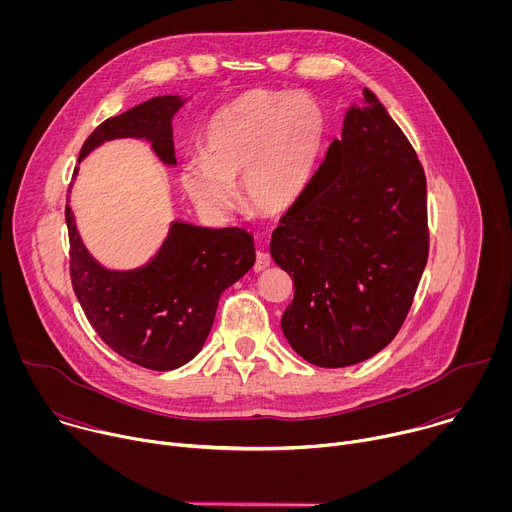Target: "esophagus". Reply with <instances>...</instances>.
<instances>
[{"instance_id": "esophagus-1", "label": "esophagus", "mask_w": 512, "mask_h": 512, "mask_svg": "<svg viewBox=\"0 0 512 512\" xmlns=\"http://www.w3.org/2000/svg\"><path fill=\"white\" fill-rule=\"evenodd\" d=\"M271 265V257L267 251H257L255 257V271H265Z\"/></svg>"}]
</instances>
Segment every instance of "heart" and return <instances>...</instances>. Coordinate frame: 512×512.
Segmentation results:
<instances>
[{"mask_svg": "<svg viewBox=\"0 0 512 512\" xmlns=\"http://www.w3.org/2000/svg\"><path fill=\"white\" fill-rule=\"evenodd\" d=\"M326 139V115L304 93L247 91L206 123L202 156L180 168L186 196L206 214L223 216L239 200L267 214L294 206L306 190Z\"/></svg>", "mask_w": 512, "mask_h": 512, "instance_id": "b5f03b06", "label": "heart"}]
</instances>
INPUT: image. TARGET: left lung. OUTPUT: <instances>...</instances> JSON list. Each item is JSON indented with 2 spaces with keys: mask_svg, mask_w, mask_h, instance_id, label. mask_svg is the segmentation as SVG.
<instances>
[{
  "mask_svg": "<svg viewBox=\"0 0 512 512\" xmlns=\"http://www.w3.org/2000/svg\"><path fill=\"white\" fill-rule=\"evenodd\" d=\"M294 279L281 330L316 367L340 369L399 332L427 263V184L409 139L369 89L271 235Z\"/></svg>",
  "mask_w": 512,
  "mask_h": 512,
  "instance_id": "obj_1",
  "label": "left lung"
}]
</instances>
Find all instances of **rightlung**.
Returning a JSON list of instances; mask_svg holds the SVG:
<instances>
[{
    "label": "right lung",
    "mask_w": 512,
    "mask_h": 512,
    "mask_svg": "<svg viewBox=\"0 0 512 512\" xmlns=\"http://www.w3.org/2000/svg\"><path fill=\"white\" fill-rule=\"evenodd\" d=\"M186 101L180 95L152 97L103 121L85 141L79 164L105 141L131 137L148 141L154 156L174 168L172 119ZM64 216L72 289L85 316L111 350L143 369L174 371L192 360L208 338L218 298L255 265L251 233L176 218L148 263L109 269L83 243L68 204Z\"/></svg>",
    "instance_id": "obj_1"
}]
</instances>
